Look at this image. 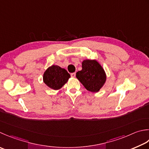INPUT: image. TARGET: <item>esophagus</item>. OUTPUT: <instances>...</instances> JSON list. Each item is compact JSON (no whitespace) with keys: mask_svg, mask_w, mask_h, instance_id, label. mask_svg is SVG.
Returning <instances> with one entry per match:
<instances>
[{"mask_svg":"<svg viewBox=\"0 0 149 149\" xmlns=\"http://www.w3.org/2000/svg\"><path fill=\"white\" fill-rule=\"evenodd\" d=\"M71 77H75V73H72Z\"/></svg>","mask_w":149,"mask_h":149,"instance_id":"esophagus-1","label":"esophagus"}]
</instances>
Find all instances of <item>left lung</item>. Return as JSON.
Listing matches in <instances>:
<instances>
[{"label": "left lung", "instance_id": "left-lung-1", "mask_svg": "<svg viewBox=\"0 0 149 149\" xmlns=\"http://www.w3.org/2000/svg\"><path fill=\"white\" fill-rule=\"evenodd\" d=\"M76 77L87 90L97 92L106 82L105 72L96 60H84L82 70L76 73Z\"/></svg>", "mask_w": 149, "mask_h": 149}]
</instances>
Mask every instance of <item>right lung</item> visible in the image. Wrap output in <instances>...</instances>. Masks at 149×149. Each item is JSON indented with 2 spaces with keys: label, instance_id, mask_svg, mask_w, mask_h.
Masks as SVG:
<instances>
[{
  "label": "right lung",
  "instance_id": "1",
  "mask_svg": "<svg viewBox=\"0 0 149 149\" xmlns=\"http://www.w3.org/2000/svg\"><path fill=\"white\" fill-rule=\"evenodd\" d=\"M70 77L65 69L57 65H52L45 72L43 81L49 88L57 90L61 88Z\"/></svg>",
  "mask_w": 149,
  "mask_h": 149
}]
</instances>
